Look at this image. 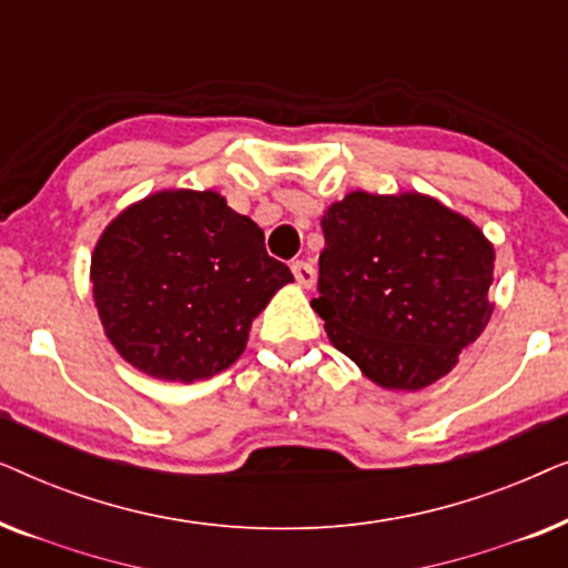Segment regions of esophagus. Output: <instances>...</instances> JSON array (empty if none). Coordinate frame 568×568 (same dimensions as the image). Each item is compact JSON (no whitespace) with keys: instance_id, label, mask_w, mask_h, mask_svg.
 Instances as JSON below:
<instances>
[{"instance_id":"esophagus-1","label":"esophagus","mask_w":568,"mask_h":568,"mask_svg":"<svg viewBox=\"0 0 568 568\" xmlns=\"http://www.w3.org/2000/svg\"><path fill=\"white\" fill-rule=\"evenodd\" d=\"M292 274H294V278H297V284L305 286V290H310V286L315 284V268L310 266L307 261H294Z\"/></svg>"}]
</instances>
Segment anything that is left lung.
Returning <instances> with one entry per match:
<instances>
[{
  "label": "left lung",
  "instance_id": "obj_1",
  "mask_svg": "<svg viewBox=\"0 0 568 568\" xmlns=\"http://www.w3.org/2000/svg\"><path fill=\"white\" fill-rule=\"evenodd\" d=\"M313 310L331 344L385 390H424L491 321L494 245L418 191H352L323 212Z\"/></svg>",
  "mask_w": 568,
  "mask_h": 568
}]
</instances>
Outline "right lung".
I'll return each mask as SVG.
<instances>
[{
    "label": "right lung",
    "instance_id": "1",
    "mask_svg": "<svg viewBox=\"0 0 568 568\" xmlns=\"http://www.w3.org/2000/svg\"><path fill=\"white\" fill-rule=\"evenodd\" d=\"M90 282L123 362L154 379L193 383L240 359L253 321L294 276L222 193L168 189L108 224Z\"/></svg>",
    "mask_w": 568,
    "mask_h": 568
}]
</instances>
